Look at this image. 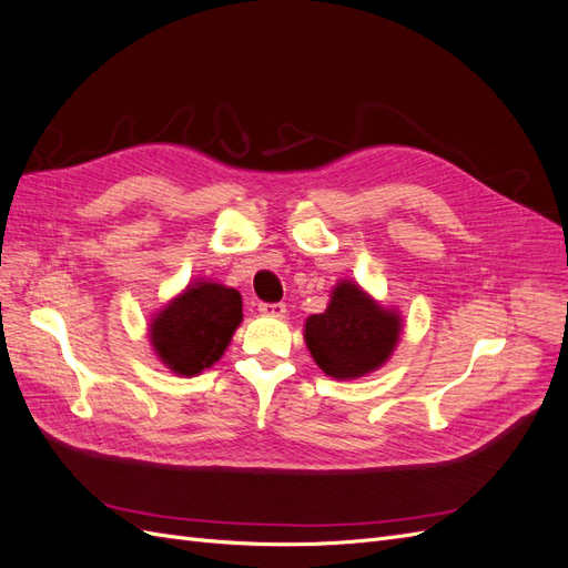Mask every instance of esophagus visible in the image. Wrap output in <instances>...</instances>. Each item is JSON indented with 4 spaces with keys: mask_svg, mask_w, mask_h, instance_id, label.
I'll return each instance as SVG.
<instances>
[{
    "mask_svg": "<svg viewBox=\"0 0 568 568\" xmlns=\"http://www.w3.org/2000/svg\"><path fill=\"white\" fill-rule=\"evenodd\" d=\"M257 311L267 317H284L286 315V305L284 303H261Z\"/></svg>",
    "mask_w": 568,
    "mask_h": 568,
    "instance_id": "obj_1",
    "label": "esophagus"
}]
</instances>
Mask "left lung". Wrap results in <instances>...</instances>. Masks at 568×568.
Masks as SVG:
<instances>
[{
    "mask_svg": "<svg viewBox=\"0 0 568 568\" xmlns=\"http://www.w3.org/2000/svg\"><path fill=\"white\" fill-rule=\"evenodd\" d=\"M403 320L376 303L367 291L341 280L332 288L326 311L305 320V346L317 367L332 379L346 382L379 369L398 346Z\"/></svg>",
    "mask_w": 568,
    "mask_h": 568,
    "instance_id": "1",
    "label": "left lung"
}]
</instances>
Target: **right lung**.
<instances>
[{"label":"right lung","mask_w":568,"mask_h":568,"mask_svg":"<svg viewBox=\"0 0 568 568\" xmlns=\"http://www.w3.org/2000/svg\"><path fill=\"white\" fill-rule=\"evenodd\" d=\"M242 320V294L236 288L196 280L153 315L149 341L170 372L196 376L227 351Z\"/></svg>","instance_id":"1"}]
</instances>
